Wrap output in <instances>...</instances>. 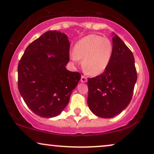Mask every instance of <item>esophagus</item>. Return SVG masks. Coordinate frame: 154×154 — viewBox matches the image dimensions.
<instances>
[{
    "label": "esophagus",
    "instance_id": "1",
    "mask_svg": "<svg viewBox=\"0 0 154 154\" xmlns=\"http://www.w3.org/2000/svg\"><path fill=\"white\" fill-rule=\"evenodd\" d=\"M87 77H85V76L82 75V77H81V82H84V83L87 82Z\"/></svg>",
    "mask_w": 154,
    "mask_h": 154
}]
</instances>
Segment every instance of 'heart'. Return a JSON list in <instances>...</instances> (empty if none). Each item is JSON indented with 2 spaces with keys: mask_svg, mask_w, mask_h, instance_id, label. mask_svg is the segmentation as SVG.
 <instances>
[{
  "mask_svg": "<svg viewBox=\"0 0 154 154\" xmlns=\"http://www.w3.org/2000/svg\"><path fill=\"white\" fill-rule=\"evenodd\" d=\"M113 52L112 42L107 38L91 34L75 44L72 59L75 63L82 60L84 71L96 76L104 72L109 64Z\"/></svg>",
  "mask_w": 154,
  "mask_h": 154,
  "instance_id": "heart-1",
  "label": "heart"
}]
</instances>
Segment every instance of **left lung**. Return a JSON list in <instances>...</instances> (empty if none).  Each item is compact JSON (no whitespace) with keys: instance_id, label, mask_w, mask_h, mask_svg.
<instances>
[{"instance_id":"obj_1","label":"left lung","mask_w":154,"mask_h":154,"mask_svg":"<svg viewBox=\"0 0 154 154\" xmlns=\"http://www.w3.org/2000/svg\"><path fill=\"white\" fill-rule=\"evenodd\" d=\"M113 52L109 64L102 75L89 78L87 104L93 114L102 118L119 114L131 102L137 80L131 50L113 32Z\"/></svg>"}]
</instances>
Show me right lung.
Instances as JSON below:
<instances>
[{
    "instance_id": "add662e5",
    "label": "right lung",
    "mask_w": 154,
    "mask_h": 154,
    "mask_svg": "<svg viewBox=\"0 0 154 154\" xmlns=\"http://www.w3.org/2000/svg\"><path fill=\"white\" fill-rule=\"evenodd\" d=\"M69 46L67 35L48 31L27 47L18 63L20 94L30 109L41 117L59 115L81 79L79 72L65 67Z\"/></svg>"
}]
</instances>
